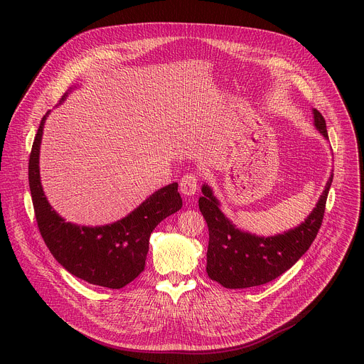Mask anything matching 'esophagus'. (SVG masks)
I'll return each instance as SVG.
<instances>
[{
    "instance_id": "34e87169",
    "label": "esophagus",
    "mask_w": 364,
    "mask_h": 364,
    "mask_svg": "<svg viewBox=\"0 0 364 364\" xmlns=\"http://www.w3.org/2000/svg\"><path fill=\"white\" fill-rule=\"evenodd\" d=\"M198 176L195 173H186L179 183V189L185 196H192L198 191Z\"/></svg>"
}]
</instances>
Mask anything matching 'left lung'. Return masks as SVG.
Wrapping results in <instances>:
<instances>
[{
  "mask_svg": "<svg viewBox=\"0 0 364 364\" xmlns=\"http://www.w3.org/2000/svg\"><path fill=\"white\" fill-rule=\"evenodd\" d=\"M314 126L328 139L326 120L313 109ZM333 182L326 188L311 213L294 230L274 237H258L238 230L220 209V202L208 185L202 186L199 209L209 231L206 272L225 288H248L267 284L291 268L310 248L321 227L326 200Z\"/></svg>",
  "mask_w": 364,
  "mask_h": 364,
  "instance_id": "obj_1",
  "label": "left lung"
}]
</instances>
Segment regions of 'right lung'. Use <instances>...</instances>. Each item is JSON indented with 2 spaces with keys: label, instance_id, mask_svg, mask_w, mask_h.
Listing matches in <instances>:
<instances>
[{
  "label": "right lung",
  "instance_id": "obj_1",
  "mask_svg": "<svg viewBox=\"0 0 364 364\" xmlns=\"http://www.w3.org/2000/svg\"><path fill=\"white\" fill-rule=\"evenodd\" d=\"M48 112L38 126L28 162V182L40 234L53 257L70 274L93 285L122 288L144 269L149 238L156 225L182 208L178 183L161 188L113 224L80 227L65 223L48 203L40 181V144Z\"/></svg>",
  "mask_w": 364,
  "mask_h": 364
}]
</instances>
